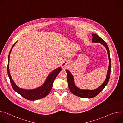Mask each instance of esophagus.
<instances>
[{
  "instance_id": "1",
  "label": "esophagus",
  "mask_w": 123,
  "mask_h": 123,
  "mask_svg": "<svg viewBox=\"0 0 123 123\" xmlns=\"http://www.w3.org/2000/svg\"><path fill=\"white\" fill-rule=\"evenodd\" d=\"M68 63L67 61H64L62 64V67H64V68H66L68 67Z\"/></svg>"
}]
</instances>
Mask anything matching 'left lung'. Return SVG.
I'll return each mask as SVG.
<instances>
[{
  "label": "left lung",
  "instance_id": "8db88e82",
  "mask_svg": "<svg viewBox=\"0 0 123 123\" xmlns=\"http://www.w3.org/2000/svg\"><path fill=\"white\" fill-rule=\"evenodd\" d=\"M93 38L92 39V41L93 42H99L102 45L105 47L106 48L109 56V65L108 68V71L107 73V75L106 80H105L103 84L99 86L98 88L94 90H81L75 86L74 82V79L73 76L68 70H66V72L67 73V81L68 84V86L71 92L74 95L82 98H92L95 96L98 95L104 89V87L107 85L109 80L110 79V74H111V59L110 55L109 49L107 44L106 42L104 40H103L99 36L96 34L92 33Z\"/></svg>",
  "mask_w": 123,
  "mask_h": 123
}]
</instances>
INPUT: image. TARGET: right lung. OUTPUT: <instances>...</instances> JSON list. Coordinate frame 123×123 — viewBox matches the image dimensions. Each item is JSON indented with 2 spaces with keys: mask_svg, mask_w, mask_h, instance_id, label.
Returning <instances> with one entry per match:
<instances>
[{
  "mask_svg": "<svg viewBox=\"0 0 123 123\" xmlns=\"http://www.w3.org/2000/svg\"><path fill=\"white\" fill-rule=\"evenodd\" d=\"M15 42L13 45L12 46L10 51L9 52V56H8V66H7V71H8V74L9 77L10 78V82L12 85V89L20 95H21L24 98L31 100V101H34L38 99H40L43 98L46 96H47L49 93L50 92L52 85H53V82L55 79L56 78V76H57L58 74L59 73L60 71H61V68L59 67L56 69H55L54 71H52L48 76L47 78L46 79V82L45 83L41 86L37 88L36 89L33 90H24L19 88L18 86H17L16 84L13 82V80L11 76L10 71H9V59H10V55L11 54V50L16 44Z\"/></svg>",
  "mask_w": 123,
  "mask_h": 123,
  "instance_id": "1",
  "label": "right lung"
}]
</instances>
